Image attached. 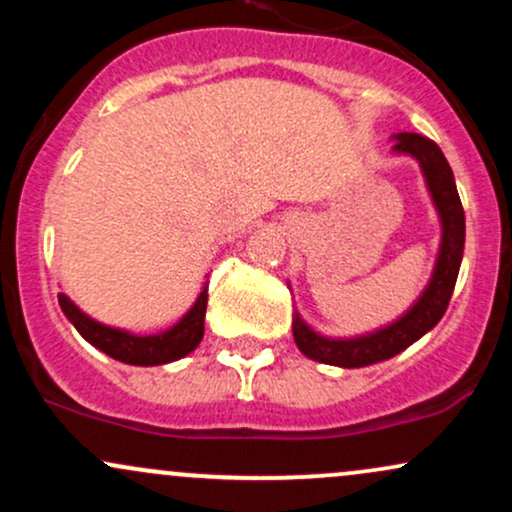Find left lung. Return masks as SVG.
Returning <instances> with one entry per match:
<instances>
[{"label": "left lung", "instance_id": "left-lung-1", "mask_svg": "<svg viewBox=\"0 0 512 512\" xmlns=\"http://www.w3.org/2000/svg\"><path fill=\"white\" fill-rule=\"evenodd\" d=\"M395 149L402 151V154H411L421 163L428 190H431L440 221H443V243H440V255L436 269H433V279L424 291V296L419 298V303L402 320H397L395 325L378 330L375 334H366V337H320L296 315V320H293V339H296L301 354L313 358V361L330 363V366L339 368H363L370 366V363L385 361V358L397 356L399 351L407 349L416 339L424 337L428 330H433L440 317L445 315V310H448L464 252V209L460 195H457L455 178H452L450 163L445 161L438 144L421 137V134H397Z\"/></svg>", "mask_w": 512, "mask_h": 512}]
</instances>
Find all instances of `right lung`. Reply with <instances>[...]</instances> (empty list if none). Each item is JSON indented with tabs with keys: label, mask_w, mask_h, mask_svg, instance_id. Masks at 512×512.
<instances>
[{
	"label": "right lung",
	"mask_w": 512,
	"mask_h": 512,
	"mask_svg": "<svg viewBox=\"0 0 512 512\" xmlns=\"http://www.w3.org/2000/svg\"><path fill=\"white\" fill-rule=\"evenodd\" d=\"M207 286L204 284L202 293H199L197 303L192 305L187 313L175 327L151 334V337H134V334L113 330L105 327L101 322L91 320V317L81 313L76 305L69 301L64 293H60V308L62 313L72 320V325L79 330L86 342H91L103 354L113 356L115 361L132 363V366H161V363L178 361V358L187 356L190 351L197 349V344L204 337V313H207Z\"/></svg>",
	"instance_id": "right-lung-1"
}]
</instances>
